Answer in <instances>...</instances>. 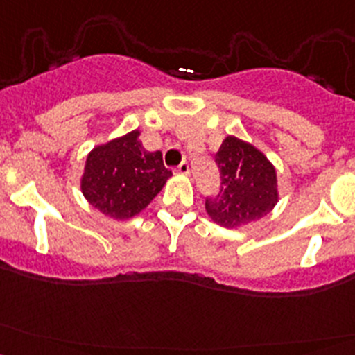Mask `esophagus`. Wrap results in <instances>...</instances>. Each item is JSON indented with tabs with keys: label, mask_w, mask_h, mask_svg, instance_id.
I'll return each mask as SVG.
<instances>
[{
	"label": "esophagus",
	"mask_w": 355,
	"mask_h": 355,
	"mask_svg": "<svg viewBox=\"0 0 355 355\" xmlns=\"http://www.w3.org/2000/svg\"><path fill=\"white\" fill-rule=\"evenodd\" d=\"M177 171H178V173H182V175L191 173V166H189L187 161H182V163L177 166Z\"/></svg>",
	"instance_id": "34e87169"
}]
</instances>
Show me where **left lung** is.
<instances>
[{"label":"left lung","mask_w":355,"mask_h":355,"mask_svg":"<svg viewBox=\"0 0 355 355\" xmlns=\"http://www.w3.org/2000/svg\"><path fill=\"white\" fill-rule=\"evenodd\" d=\"M220 189L206 198V211L214 223L237 228L266 216L278 202L277 171L254 146L228 135L214 156Z\"/></svg>","instance_id":"obj_1"}]
</instances>
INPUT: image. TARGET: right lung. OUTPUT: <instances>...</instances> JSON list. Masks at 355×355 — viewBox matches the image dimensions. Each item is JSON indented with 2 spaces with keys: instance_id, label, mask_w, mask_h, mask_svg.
I'll use <instances>...</instances> for the list:
<instances>
[{
  "instance_id": "right-lung-1",
  "label": "right lung",
  "mask_w": 355,
  "mask_h": 355,
  "mask_svg": "<svg viewBox=\"0 0 355 355\" xmlns=\"http://www.w3.org/2000/svg\"><path fill=\"white\" fill-rule=\"evenodd\" d=\"M170 177L161 151H146L139 130H134L92 149L85 161L82 192L106 216L128 220L156 198Z\"/></svg>"
}]
</instances>
